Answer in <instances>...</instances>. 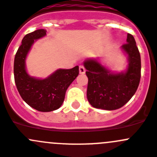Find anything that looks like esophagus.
I'll list each match as a JSON object with an SVG mask.
<instances>
[{"instance_id": "obj_1", "label": "esophagus", "mask_w": 157, "mask_h": 157, "mask_svg": "<svg viewBox=\"0 0 157 157\" xmlns=\"http://www.w3.org/2000/svg\"><path fill=\"white\" fill-rule=\"evenodd\" d=\"M86 72V68L83 65H80L79 66V73L80 74H85Z\"/></svg>"}]
</instances>
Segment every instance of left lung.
Masks as SVG:
<instances>
[{
	"label": "left lung",
	"mask_w": 157,
	"mask_h": 157,
	"mask_svg": "<svg viewBox=\"0 0 157 157\" xmlns=\"http://www.w3.org/2000/svg\"><path fill=\"white\" fill-rule=\"evenodd\" d=\"M121 49L127 55L128 66L124 71L113 72L97 59L84 62L89 79L87 98L94 108L118 109L127 103L136 92L141 77V59L132 35L128 34L126 44Z\"/></svg>",
	"instance_id": "left-lung-1"
}]
</instances>
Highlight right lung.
<instances>
[{"instance_id": "right-lung-1", "label": "right lung", "mask_w": 157, "mask_h": 157, "mask_svg": "<svg viewBox=\"0 0 157 157\" xmlns=\"http://www.w3.org/2000/svg\"><path fill=\"white\" fill-rule=\"evenodd\" d=\"M46 35L44 29H38L25 35L15 55L14 82L19 94L28 105L40 112H52L62 105L68 86L78 75V66L59 69L45 78L29 75L26 70V58L31 46Z\"/></svg>"}]
</instances>
